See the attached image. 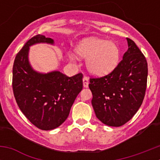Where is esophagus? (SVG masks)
Returning a JSON list of instances; mask_svg holds the SVG:
<instances>
[{"label":"esophagus","mask_w":160,"mask_h":160,"mask_svg":"<svg viewBox=\"0 0 160 160\" xmlns=\"http://www.w3.org/2000/svg\"><path fill=\"white\" fill-rule=\"evenodd\" d=\"M82 82H83V87L85 88H87L89 85V78L87 77H84L82 79Z\"/></svg>","instance_id":"esophagus-1"}]
</instances>
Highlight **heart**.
Listing matches in <instances>:
<instances>
[{
	"label": "heart",
	"mask_w": 160,
	"mask_h": 160,
	"mask_svg": "<svg viewBox=\"0 0 160 160\" xmlns=\"http://www.w3.org/2000/svg\"><path fill=\"white\" fill-rule=\"evenodd\" d=\"M76 53L79 57L87 59V70L97 77L111 73L119 62L120 52L116 44L94 37L79 42ZM70 58L74 60L73 55H70Z\"/></svg>",
	"instance_id": "1"
}]
</instances>
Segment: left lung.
I'll use <instances>...</instances> for the list:
<instances>
[{
  "label": "left lung",
  "mask_w": 160,
  "mask_h": 160,
  "mask_svg": "<svg viewBox=\"0 0 160 160\" xmlns=\"http://www.w3.org/2000/svg\"><path fill=\"white\" fill-rule=\"evenodd\" d=\"M128 49L108 75L90 79L94 113L102 123L120 127L138 111L143 101L148 62L136 44L127 38Z\"/></svg>",
  "instance_id": "1"
}]
</instances>
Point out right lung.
<instances>
[{"instance_id": "obj_1", "label": "right lung", "mask_w": 160, "mask_h": 160, "mask_svg": "<svg viewBox=\"0 0 160 160\" xmlns=\"http://www.w3.org/2000/svg\"><path fill=\"white\" fill-rule=\"evenodd\" d=\"M40 43L54 45V41L38 34L25 44L14 60L12 90L20 110L31 123L49 131L58 128L69 116L82 90V74L67 77L58 70L36 71L29 62V47Z\"/></svg>"}]
</instances>
